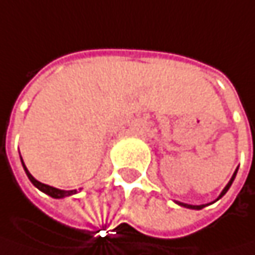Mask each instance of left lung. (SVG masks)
Here are the masks:
<instances>
[{
  "label": "left lung",
  "mask_w": 255,
  "mask_h": 255,
  "mask_svg": "<svg viewBox=\"0 0 255 255\" xmlns=\"http://www.w3.org/2000/svg\"><path fill=\"white\" fill-rule=\"evenodd\" d=\"M237 172H238V169H237V171L234 172V175H232V178H231V181L228 182V185H226V187L223 188V191L220 193V196L218 197V198H216L215 201H218L219 198H222V197L226 194V191L229 190V187L232 185V182H234V179H235V176H237ZM215 201H213V203H215ZM176 204H179V206H182V207H187V209H194V210H200V209L206 207V204H200V206H193V204H185V203H181V201H176Z\"/></svg>",
  "instance_id": "1"
}]
</instances>
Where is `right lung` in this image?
I'll return each instance as SVG.
<instances>
[{
	"label": "right lung",
	"mask_w": 255,
	"mask_h": 255,
	"mask_svg": "<svg viewBox=\"0 0 255 255\" xmlns=\"http://www.w3.org/2000/svg\"><path fill=\"white\" fill-rule=\"evenodd\" d=\"M20 159H21V157H20ZM21 165H23V168H24V172H26V175H27V178L30 179V182L35 185L36 188H37V190H40L42 193H45V194L51 196L52 198H64V197L73 196V194H76V193H77V190H70V191H65V190H59V188H55V187H51V185L42 184V182H39L37 179H35V178H33V175L27 171V168H26V165H24L23 159H21Z\"/></svg>",
	"instance_id": "obj_1"
}]
</instances>
